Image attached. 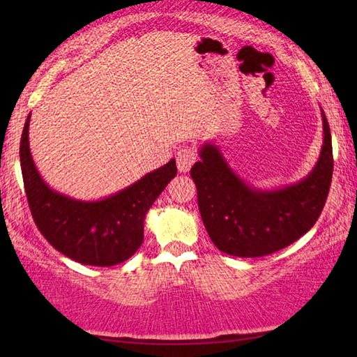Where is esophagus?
<instances>
[{
	"instance_id": "34e87169",
	"label": "esophagus",
	"mask_w": 357,
	"mask_h": 357,
	"mask_svg": "<svg viewBox=\"0 0 357 357\" xmlns=\"http://www.w3.org/2000/svg\"><path fill=\"white\" fill-rule=\"evenodd\" d=\"M195 162H197V153H195V149H193V148L185 146V148L178 151L176 164H178V170L181 173L189 172Z\"/></svg>"
}]
</instances>
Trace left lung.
<instances>
[{"mask_svg": "<svg viewBox=\"0 0 357 357\" xmlns=\"http://www.w3.org/2000/svg\"><path fill=\"white\" fill-rule=\"evenodd\" d=\"M323 146L312 172L279 189H259L228 165L220 148L203 143L190 176L197 185L204 228L217 249L241 258H257L283 249L315 225L329 193L334 170L326 114Z\"/></svg>", "mask_w": 357, "mask_h": 357, "instance_id": "8db88e82", "label": "left lung"}]
</instances>
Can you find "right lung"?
<instances>
[{
  "label": "right lung",
  "instance_id": "right-lung-1",
  "mask_svg": "<svg viewBox=\"0 0 357 357\" xmlns=\"http://www.w3.org/2000/svg\"><path fill=\"white\" fill-rule=\"evenodd\" d=\"M29 118L20 140V165L29 209L44 238L58 252L88 266H114L143 243L149 208L176 176V160L149 172L134 184L100 200H77L48 185L29 149Z\"/></svg>",
  "mask_w": 357,
  "mask_h": 357
}]
</instances>
